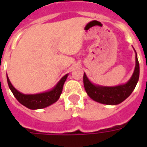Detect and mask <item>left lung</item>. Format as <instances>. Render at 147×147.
<instances>
[{
    "mask_svg": "<svg viewBox=\"0 0 147 147\" xmlns=\"http://www.w3.org/2000/svg\"><path fill=\"white\" fill-rule=\"evenodd\" d=\"M136 52V50H135ZM139 78V64L136 52V67L131 79L125 84L116 86H102L93 84L83 75V84L86 92L94 101L105 105H118L132 93Z\"/></svg>",
    "mask_w": 147,
    "mask_h": 147,
    "instance_id": "8db88e82",
    "label": "left lung"
}]
</instances>
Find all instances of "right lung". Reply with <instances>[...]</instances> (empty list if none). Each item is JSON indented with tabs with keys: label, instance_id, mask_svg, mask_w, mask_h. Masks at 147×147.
<instances>
[{
	"label": "right lung",
	"instance_id": "right-lung-1",
	"mask_svg": "<svg viewBox=\"0 0 147 147\" xmlns=\"http://www.w3.org/2000/svg\"><path fill=\"white\" fill-rule=\"evenodd\" d=\"M68 74L65 75L61 78V80L57 83V84L49 91H46L44 93H40L36 94H24L15 88L11 85L10 80L7 76V81L9 88L15 96V98L17 99L18 102L22 105L26 106L30 109H40L49 106L57 101L63 90L65 80H67Z\"/></svg>",
	"mask_w": 147,
	"mask_h": 147
}]
</instances>
